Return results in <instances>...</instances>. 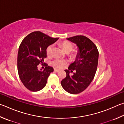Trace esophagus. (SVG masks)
I'll return each instance as SVG.
<instances>
[{"mask_svg":"<svg viewBox=\"0 0 124 124\" xmlns=\"http://www.w3.org/2000/svg\"><path fill=\"white\" fill-rule=\"evenodd\" d=\"M54 71H55V72H58V71H60V70H58V69H57L55 68V69H54Z\"/></svg>","mask_w":124,"mask_h":124,"instance_id":"obj_1","label":"esophagus"}]
</instances>
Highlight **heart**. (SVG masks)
I'll return each mask as SVG.
<instances>
[{"mask_svg": "<svg viewBox=\"0 0 124 124\" xmlns=\"http://www.w3.org/2000/svg\"><path fill=\"white\" fill-rule=\"evenodd\" d=\"M62 48L63 49V50L66 51V53H69L73 50L74 48V45L71 43V42L69 41H64L62 43ZM54 46L53 44H51L50 46H49L46 49V54L49 56H50L52 55V51L53 49ZM77 55V52L76 51H74L73 53H72L70 56L72 58H75L76 57ZM68 61L67 60H63V59H59V58H56V59L54 60L53 61L51 62V66H53L54 67H55L56 68H62L64 66H66L68 64Z\"/></svg>", "mask_w": 124, "mask_h": 124, "instance_id": "1", "label": "heart"}]
</instances>
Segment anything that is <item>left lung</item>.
Masks as SVG:
<instances>
[{"label": "left lung", "mask_w": 124, "mask_h": 124, "mask_svg": "<svg viewBox=\"0 0 124 124\" xmlns=\"http://www.w3.org/2000/svg\"><path fill=\"white\" fill-rule=\"evenodd\" d=\"M78 46V53L74 63L65 70L66 78L61 81V85L69 93L76 94L81 93L88 87L97 69L99 51L95 44L84 36H75L67 39ZM75 71L73 76L69 74Z\"/></svg>", "instance_id": "8db88e82"}]
</instances>
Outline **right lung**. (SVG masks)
I'll list each match as a JSON object with an SVG mask.
<instances>
[{
  "label": "right lung",
  "mask_w": 124,
  "mask_h": 124,
  "mask_svg": "<svg viewBox=\"0 0 124 124\" xmlns=\"http://www.w3.org/2000/svg\"><path fill=\"white\" fill-rule=\"evenodd\" d=\"M58 39L35 31L26 36L21 42L18 53V72L22 82L29 91H39L46 86L54 68L44 63L46 65L44 69L39 70L38 65H43L44 58L46 57L47 47Z\"/></svg>",
  "instance_id": "add662e5"
}]
</instances>
